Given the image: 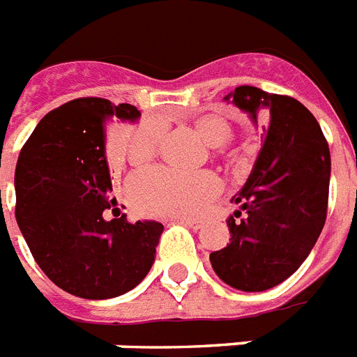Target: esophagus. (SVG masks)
I'll list each match as a JSON object with an SVG mask.
<instances>
[{
    "mask_svg": "<svg viewBox=\"0 0 357 357\" xmlns=\"http://www.w3.org/2000/svg\"><path fill=\"white\" fill-rule=\"evenodd\" d=\"M179 222L185 224V226H189V228L192 229H200L202 226H204V222H202V220H196V218H181Z\"/></svg>",
    "mask_w": 357,
    "mask_h": 357,
    "instance_id": "34e87169",
    "label": "esophagus"
}]
</instances>
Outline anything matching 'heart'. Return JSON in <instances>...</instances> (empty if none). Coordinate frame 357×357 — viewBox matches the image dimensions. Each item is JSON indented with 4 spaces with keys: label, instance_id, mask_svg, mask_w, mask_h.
Here are the masks:
<instances>
[{
    "label": "heart",
    "instance_id": "b5f03b06",
    "mask_svg": "<svg viewBox=\"0 0 357 357\" xmlns=\"http://www.w3.org/2000/svg\"><path fill=\"white\" fill-rule=\"evenodd\" d=\"M195 129L213 146L215 153L231 139V123L220 114H202L192 122ZM162 126L155 120H144L128 139L123 155L133 165H144L161 148ZM220 181L209 170L176 172L170 168H150L131 176L128 196L140 213L151 217H195L218 195Z\"/></svg>",
    "mask_w": 357,
    "mask_h": 357
}]
</instances>
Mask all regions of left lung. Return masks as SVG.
Listing matches in <instances>:
<instances>
[{"label": "left lung", "mask_w": 357, "mask_h": 357, "mask_svg": "<svg viewBox=\"0 0 357 357\" xmlns=\"http://www.w3.org/2000/svg\"><path fill=\"white\" fill-rule=\"evenodd\" d=\"M231 98L257 122L266 116L261 150L226 220L231 238L209 255L213 271L241 291H266L287 280L310 255L328 211L330 148L321 126L291 96L237 86Z\"/></svg>", "instance_id": "left-lung-1"}]
</instances>
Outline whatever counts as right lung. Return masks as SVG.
<instances>
[{
  "instance_id": "right-lung-1",
  "label": "right lung",
  "mask_w": 357,
  "mask_h": 357,
  "mask_svg": "<svg viewBox=\"0 0 357 357\" xmlns=\"http://www.w3.org/2000/svg\"><path fill=\"white\" fill-rule=\"evenodd\" d=\"M139 116L129 103L77 98L47 113L20 151V231L44 274L79 298L128 293L155 259L162 224L105 218L116 204L105 157L107 123Z\"/></svg>"
}]
</instances>
